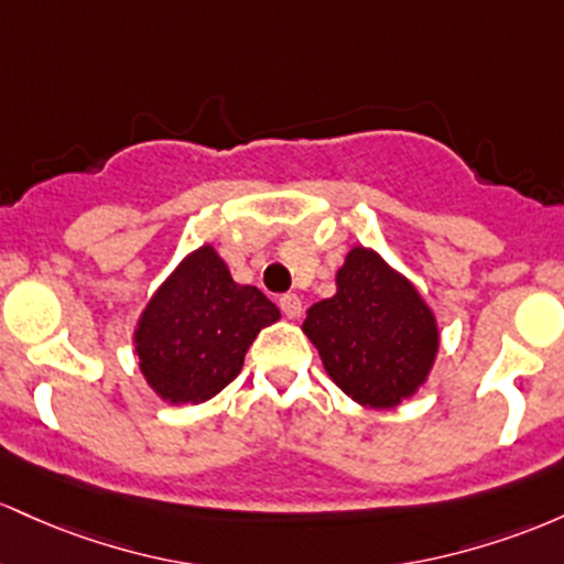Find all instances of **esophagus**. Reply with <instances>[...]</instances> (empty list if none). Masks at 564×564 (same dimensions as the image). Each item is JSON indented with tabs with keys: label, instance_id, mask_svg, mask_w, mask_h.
<instances>
[{
	"label": "esophagus",
	"instance_id": "esophagus-1",
	"mask_svg": "<svg viewBox=\"0 0 564 564\" xmlns=\"http://www.w3.org/2000/svg\"><path fill=\"white\" fill-rule=\"evenodd\" d=\"M280 308L282 314L288 316V319H295V316H301V299L295 293H284L280 299Z\"/></svg>",
	"mask_w": 564,
	"mask_h": 564
}]
</instances>
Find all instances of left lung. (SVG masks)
Here are the masks:
<instances>
[{
    "label": "left lung",
    "mask_w": 564,
    "mask_h": 564,
    "mask_svg": "<svg viewBox=\"0 0 564 564\" xmlns=\"http://www.w3.org/2000/svg\"><path fill=\"white\" fill-rule=\"evenodd\" d=\"M303 333L340 391L376 410L413 397L440 351L432 308L413 282L367 248L349 250L335 295L308 308Z\"/></svg>",
    "instance_id": "left-lung-1"
}]
</instances>
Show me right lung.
I'll list each match as a JSON object with an SVG mask.
<instances>
[{
	"instance_id": "add662e5",
	"label": "right lung",
	"mask_w": 564,
	"mask_h": 564,
	"mask_svg": "<svg viewBox=\"0 0 564 564\" xmlns=\"http://www.w3.org/2000/svg\"><path fill=\"white\" fill-rule=\"evenodd\" d=\"M276 319L280 308L252 284L234 282L213 245H202L138 319L132 340L145 383L164 402L210 400L239 376L256 335Z\"/></svg>"
}]
</instances>
